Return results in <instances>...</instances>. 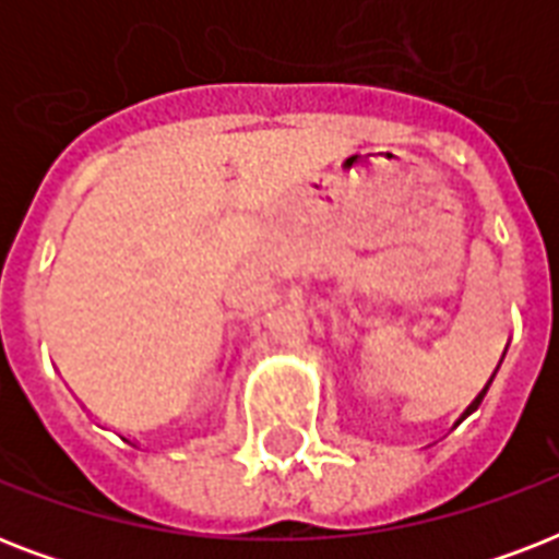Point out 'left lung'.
Listing matches in <instances>:
<instances>
[{"mask_svg": "<svg viewBox=\"0 0 559 559\" xmlns=\"http://www.w3.org/2000/svg\"><path fill=\"white\" fill-rule=\"evenodd\" d=\"M485 391H487V389H485Z\"/></svg>", "mask_w": 559, "mask_h": 559, "instance_id": "1", "label": "left lung"}]
</instances>
